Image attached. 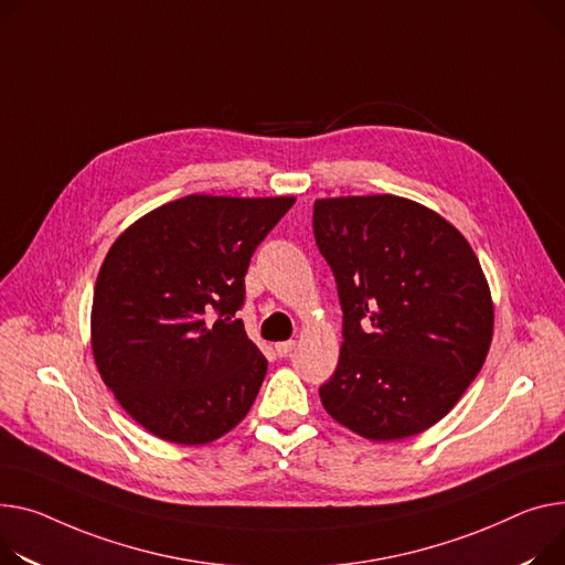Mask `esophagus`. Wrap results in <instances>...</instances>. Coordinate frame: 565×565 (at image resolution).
Masks as SVG:
<instances>
[{"instance_id": "esophagus-1", "label": "esophagus", "mask_w": 565, "mask_h": 565, "mask_svg": "<svg viewBox=\"0 0 565 565\" xmlns=\"http://www.w3.org/2000/svg\"><path fill=\"white\" fill-rule=\"evenodd\" d=\"M275 350H277L279 356H288L295 350V341H281V343L275 345Z\"/></svg>"}]
</instances>
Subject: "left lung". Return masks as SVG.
<instances>
[{"label": "left lung", "instance_id": "8db88e82", "mask_svg": "<svg viewBox=\"0 0 565 565\" xmlns=\"http://www.w3.org/2000/svg\"><path fill=\"white\" fill-rule=\"evenodd\" d=\"M313 234L343 309L322 406L370 440L429 429L491 348V290L472 247L445 217L395 195L318 200Z\"/></svg>", "mask_w": 565, "mask_h": 565}]
</instances>
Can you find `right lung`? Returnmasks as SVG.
I'll list each match as a JSON object with an SVG mask.
<instances>
[{
	"label": "right lung",
	"instance_id": "1",
	"mask_svg": "<svg viewBox=\"0 0 565 565\" xmlns=\"http://www.w3.org/2000/svg\"><path fill=\"white\" fill-rule=\"evenodd\" d=\"M292 204L188 195L110 245L93 295V354L147 431L204 445L247 416L268 361L236 313L252 254Z\"/></svg>",
	"mask_w": 565,
	"mask_h": 565
}]
</instances>
